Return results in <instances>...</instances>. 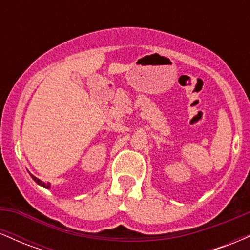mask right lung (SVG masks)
Returning a JSON list of instances; mask_svg holds the SVG:
<instances>
[{
    "label": "right lung",
    "mask_w": 250,
    "mask_h": 250,
    "mask_svg": "<svg viewBox=\"0 0 250 250\" xmlns=\"http://www.w3.org/2000/svg\"><path fill=\"white\" fill-rule=\"evenodd\" d=\"M29 174H30V173H29ZM30 176H31V179H33L34 181H35V182L37 183V185L42 186V187H43V188H45V189H50V186H51L50 183H44V182H42L41 180H39V179H37V177L34 176L33 174H30Z\"/></svg>",
    "instance_id": "obj_1"
}]
</instances>
